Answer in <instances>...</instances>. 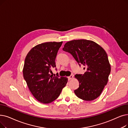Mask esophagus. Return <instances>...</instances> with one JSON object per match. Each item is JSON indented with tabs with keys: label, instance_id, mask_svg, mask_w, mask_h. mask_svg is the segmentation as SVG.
Instances as JSON below:
<instances>
[{
	"label": "esophagus",
	"instance_id": "1",
	"mask_svg": "<svg viewBox=\"0 0 128 128\" xmlns=\"http://www.w3.org/2000/svg\"><path fill=\"white\" fill-rule=\"evenodd\" d=\"M73 75H70L68 77V80H70L72 79H73Z\"/></svg>",
	"mask_w": 128,
	"mask_h": 128
}]
</instances>
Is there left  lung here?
I'll list each match as a JSON object with an SVG mask.
<instances>
[{"mask_svg": "<svg viewBox=\"0 0 128 128\" xmlns=\"http://www.w3.org/2000/svg\"><path fill=\"white\" fill-rule=\"evenodd\" d=\"M63 50L73 55L80 65L87 68L84 74L75 75L80 83L79 87L74 90L75 95L86 101L96 99L107 85L110 73L107 53L96 42L84 39L66 42Z\"/></svg>", "mask_w": 128, "mask_h": 128, "instance_id": "left-lung-1", "label": "left lung"}]
</instances>
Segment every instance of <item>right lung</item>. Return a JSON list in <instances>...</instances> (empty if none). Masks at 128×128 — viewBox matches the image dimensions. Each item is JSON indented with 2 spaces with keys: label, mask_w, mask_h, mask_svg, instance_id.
<instances>
[{
  "label": "right lung",
  "mask_w": 128,
  "mask_h": 128,
  "mask_svg": "<svg viewBox=\"0 0 128 128\" xmlns=\"http://www.w3.org/2000/svg\"><path fill=\"white\" fill-rule=\"evenodd\" d=\"M63 42H45L34 46L27 54L23 75L33 96L43 104L57 99L66 86V77L53 76L51 68L56 67L55 58Z\"/></svg>",
  "instance_id": "right-lung-1"
}]
</instances>
